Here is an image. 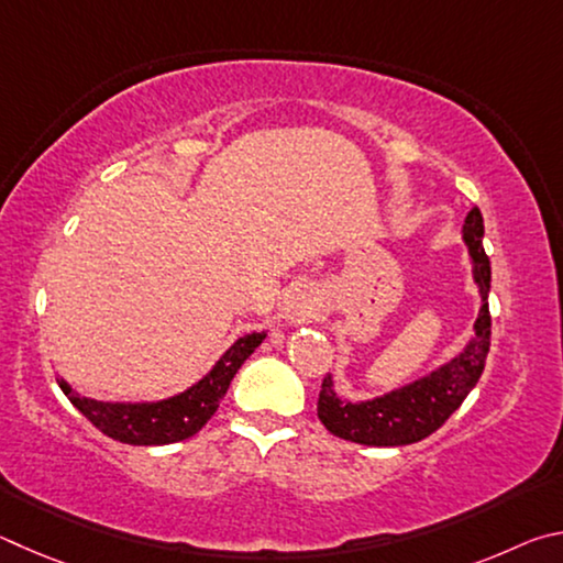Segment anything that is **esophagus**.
I'll return each instance as SVG.
<instances>
[{
    "mask_svg": "<svg viewBox=\"0 0 563 563\" xmlns=\"http://www.w3.org/2000/svg\"><path fill=\"white\" fill-rule=\"evenodd\" d=\"M317 311H319L317 291L307 287V284H301V287H294L287 294V299H284V307H282V317L289 323H307L317 317Z\"/></svg>",
    "mask_w": 563,
    "mask_h": 563,
    "instance_id": "1",
    "label": "esophagus"
}]
</instances>
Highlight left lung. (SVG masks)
Here are the masks:
<instances>
[{"instance_id": "8db88e82", "label": "left lung", "mask_w": 563, "mask_h": 563, "mask_svg": "<svg viewBox=\"0 0 563 563\" xmlns=\"http://www.w3.org/2000/svg\"><path fill=\"white\" fill-rule=\"evenodd\" d=\"M482 236H485V224H482V214L475 207L462 224V242L467 246L472 282H475L479 297L475 327H472L465 346L416 380L402 383L383 396L366 400L341 396L333 373H329L323 378L317 406L319 420L329 432L341 440L371 448L412 445V442L432 435L462 406V400L477 386L489 351L492 319L487 297L492 269L485 246H482Z\"/></svg>"}]
</instances>
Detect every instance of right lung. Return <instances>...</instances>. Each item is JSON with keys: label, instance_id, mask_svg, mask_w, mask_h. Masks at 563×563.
Listing matches in <instances>:
<instances>
[{"label": "right lung", "instance_id": "add662e5", "mask_svg": "<svg viewBox=\"0 0 563 563\" xmlns=\"http://www.w3.org/2000/svg\"><path fill=\"white\" fill-rule=\"evenodd\" d=\"M266 331H252L236 339L227 349L214 366L175 396L157 400H96L81 396L71 383L56 376L58 388L74 402L78 412L93 422L103 435L125 445H170L192 438L205 428V422L220 408V400L230 388L236 371L252 356L256 346H262Z\"/></svg>", "mask_w": 563, "mask_h": 563}]
</instances>
